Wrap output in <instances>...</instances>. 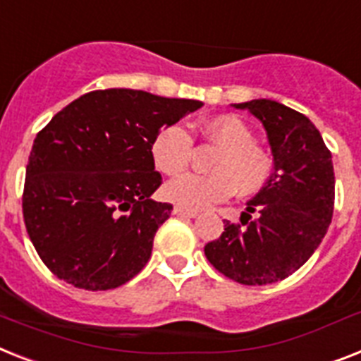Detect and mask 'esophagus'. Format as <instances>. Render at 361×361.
Masks as SVG:
<instances>
[{
    "mask_svg": "<svg viewBox=\"0 0 361 361\" xmlns=\"http://www.w3.org/2000/svg\"><path fill=\"white\" fill-rule=\"evenodd\" d=\"M174 215L187 216V219H195V216H198V213H196V211H192V209H185V207L176 206L174 207Z\"/></svg>",
    "mask_w": 361,
    "mask_h": 361,
    "instance_id": "34e87169",
    "label": "esophagus"
}]
</instances>
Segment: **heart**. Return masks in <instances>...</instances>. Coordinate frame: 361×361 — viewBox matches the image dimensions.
<instances>
[{
    "mask_svg": "<svg viewBox=\"0 0 361 361\" xmlns=\"http://www.w3.org/2000/svg\"><path fill=\"white\" fill-rule=\"evenodd\" d=\"M207 139L222 146L211 163L209 176L185 174L166 183L163 196L187 209H204L237 195H257L271 180L274 171L272 155L254 142V133L245 122L231 114L213 116L204 124ZM152 159L165 176L185 171L192 154V137L181 124L161 128L152 139Z\"/></svg>",
    "mask_w": 361,
    "mask_h": 361,
    "instance_id": "obj_1",
    "label": "heart"
}]
</instances>
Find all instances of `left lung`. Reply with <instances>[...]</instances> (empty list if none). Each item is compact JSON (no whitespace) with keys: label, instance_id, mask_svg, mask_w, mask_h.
<instances>
[{"label":"left lung","instance_id":"obj_1","mask_svg":"<svg viewBox=\"0 0 361 361\" xmlns=\"http://www.w3.org/2000/svg\"><path fill=\"white\" fill-rule=\"evenodd\" d=\"M262 120L274 172L248 202L241 222L226 221L222 235L204 247L216 271L243 286L291 276L312 257L332 222L336 178L332 154L302 113L272 102L233 104ZM257 212L256 219L251 213Z\"/></svg>","mask_w":361,"mask_h":361}]
</instances>
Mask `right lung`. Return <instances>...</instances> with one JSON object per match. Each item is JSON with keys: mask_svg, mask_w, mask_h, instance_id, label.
Instances as JSON below:
<instances>
[{"mask_svg": "<svg viewBox=\"0 0 361 361\" xmlns=\"http://www.w3.org/2000/svg\"><path fill=\"white\" fill-rule=\"evenodd\" d=\"M202 102L145 90H92L37 133L25 169L23 222L59 280L87 291L130 282L152 256L172 204L152 200L163 183L152 139Z\"/></svg>", "mask_w": 361, "mask_h": 361, "instance_id": "1", "label": "right lung"}]
</instances>
